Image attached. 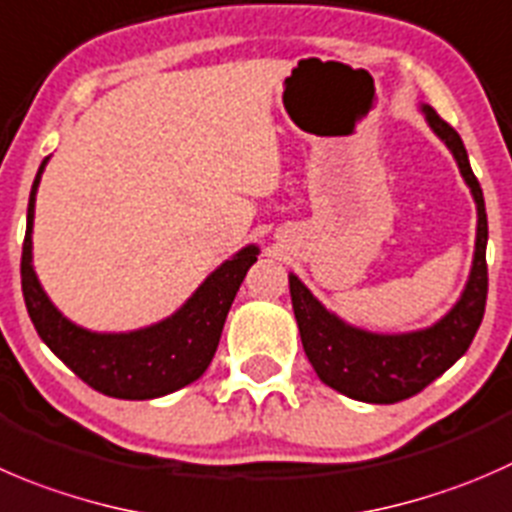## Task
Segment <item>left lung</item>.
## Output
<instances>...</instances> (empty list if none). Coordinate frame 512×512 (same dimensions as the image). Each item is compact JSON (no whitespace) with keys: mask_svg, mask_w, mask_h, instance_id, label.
I'll use <instances>...</instances> for the list:
<instances>
[{"mask_svg":"<svg viewBox=\"0 0 512 512\" xmlns=\"http://www.w3.org/2000/svg\"><path fill=\"white\" fill-rule=\"evenodd\" d=\"M435 135L448 145L468 182L478 205V240L470 280L458 305L428 330L405 335H375L345 325L340 317L327 312L312 292L290 275V297L300 327L302 347L317 377L337 393L352 400L375 405H393L425 390L435 377L443 375L455 360L465 355L485 315L488 300V215H485L483 190L468 162L458 132L435 112L423 107Z\"/></svg>","mask_w":512,"mask_h":512,"instance_id":"1","label":"left lung"}]
</instances>
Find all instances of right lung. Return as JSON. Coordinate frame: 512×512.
<instances>
[{"label": "right lung", "instance_id": "add662e5", "mask_svg": "<svg viewBox=\"0 0 512 512\" xmlns=\"http://www.w3.org/2000/svg\"><path fill=\"white\" fill-rule=\"evenodd\" d=\"M47 160L34 177L22 245V295L34 330L79 380L109 398L152 400L195 382L215 357L232 300L260 250L250 245L237 252L175 315L157 325L119 335L82 330L49 302L32 267L34 195Z\"/></svg>", "mask_w": 512, "mask_h": 512}]
</instances>
